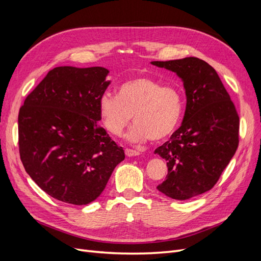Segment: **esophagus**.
<instances>
[{"mask_svg":"<svg viewBox=\"0 0 261 261\" xmlns=\"http://www.w3.org/2000/svg\"><path fill=\"white\" fill-rule=\"evenodd\" d=\"M139 151H137V150H133V149H129V148H126L125 149V154L127 156H135V155H139Z\"/></svg>","mask_w":261,"mask_h":261,"instance_id":"esophagus-1","label":"esophagus"}]
</instances>
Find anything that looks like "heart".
Here are the masks:
<instances>
[{
    "instance_id": "b5f03b06",
    "label": "heart",
    "mask_w": 261,
    "mask_h": 261,
    "mask_svg": "<svg viewBox=\"0 0 261 261\" xmlns=\"http://www.w3.org/2000/svg\"><path fill=\"white\" fill-rule=\"evenodd\" d=\"M99 114L105 128L114 136H121L132 122L127 138L141 143L148 138L159 141L174 132L183 110L180 91L174 86H162L148 76H140L123 83L116 96L105 92L99 99Z\"/></svg>"
}]
</instances>
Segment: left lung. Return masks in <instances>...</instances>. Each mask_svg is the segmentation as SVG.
I'll list each match as a JSON object with an SVG mask.
<instances>
[{
  "mask_svg": "<svg viewBox=\"0 0 261 261\" xmlns=\"http://www.w3.org/2000/svg\"><path fill=\"white\" fill-rule=\"evenodd\" d=\"M183 80L187 103L183 123L154 150L168 175L156 189L176 200L206 193L217 184L239 147L240 116L216 69L198 58L154 61Z\"/></svg>",
  "mask_w": 261,
  "mask_h": 261,
  "instance_id": "1",
  "label": "left lung"
}]
</instances>
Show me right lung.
<instances>
[{
	"mask_svg": "<svg viewBox=\"0 0 261 261\" xmlns=\"http://www.w3.org/2000/svg\"><path fill=\"white\" fill-rule=\"evenodd\" d=\"M105 67L51 69L19 109L20 160L29 176L53 198L87 204L103 192L124 160L98 121L99 99L110 82Z\"/></svg>",
	"mask_w": 261,
	"mask_h": 261,
	"instance_id": "1",
	"label": "right lung"
}]
</instances>
